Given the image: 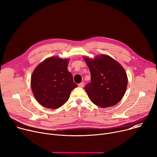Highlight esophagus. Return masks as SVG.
I'll return each instance as SVG.
<instances>
[{
    "label": "esophagus",
    "mask_w": 157,
    "mask_h": 157,
    "mask_svg": "<svg viewBox=\"0 0 157 157\" xmlns=\"http://www.w3.org/2000/svg\"><path fill=\"white\" fill-rule=\"evenodd\" d=\"M78 86L79 87H83L84 86V83H83V82H81L78 84Z\"/></svg>",
    "instance_id": "1"
}]
</instances>
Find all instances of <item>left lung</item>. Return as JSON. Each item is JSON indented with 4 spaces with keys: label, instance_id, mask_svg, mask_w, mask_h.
Returning <instances> with one entry per match:
<instances>
[{
    "label": "left lung",
    "instance_id": "obj_1",
    "mask_svg": "<svg viewBox=\"0 0 157 157\" xmlns=\"http://www.w3.org/2000/svg\"><path fill=\"white\" fill-rule=\"evenodd\" d=\"M88 65L91 82L85 90L91 101L101 107L117 104L124 96L128 78L124 69L111 57L102 55L94 59L84 58Z\"/></svg>",
    "mask_w": 157,
    "mask_h": 157
}]
</instances>
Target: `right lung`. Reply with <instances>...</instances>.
<instances>
[{
	"instance_id": "add662e5",
	"label": "right lung",
	"mask_w": 157,
	"mask_h": 157,
	"mask_svg": "<svg viewBox=\"0 0 157 157\" xmlns=\"http://www.w3.org/2000/svg\"><path fill=\"white\" fill-rule=\"evenodd\" d=\"M68 60L57 57L45 59L34 70L31 77L32 91L43 107L57 109L69 99L71 91L77 87L68 71Z\"/></svg>"
}]
</instances>
